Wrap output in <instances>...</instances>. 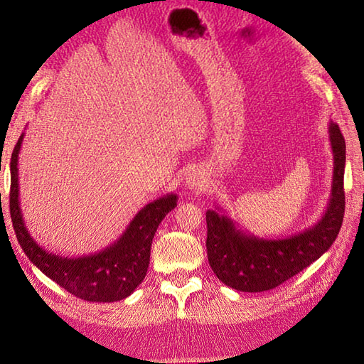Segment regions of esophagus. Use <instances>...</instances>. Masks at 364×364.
I'll use <instances>...</instances> for the list:
<instances>
[{"label":"esophagus","instance_id":"esophagus-1","mask_svg":"<svg viewBox=\"0 0 364 364\" xmlns=\"http://www.w3.org/2000/svg\"><path fill=\"white\" fill-rule=\"evenodd\" d=\"M204 186H205V180L200 173H196V171H193V173L186 176V188L188 189L202 191V188H204Z\"/></svg>","mask_w":364,"mask_h":364}]
</instances>
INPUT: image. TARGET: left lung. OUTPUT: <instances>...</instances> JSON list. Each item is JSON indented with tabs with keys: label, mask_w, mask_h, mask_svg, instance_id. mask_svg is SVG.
<instances>
[{
	"label": "left lung",
	"mask_w": 364,
	"mask_h": 364,
	"mask_svg": "<svg viewBox=\"0 0 364 364\" xmlns=\"http://www.w3.org/2000/svg\"><path fill=\"white\" fill-rule=\"evenodd\" d=\"M329 139L334 156L329 205L308 230L286 239H260L237 230L220 207L207 210V257L223 284L241 292L269 291L310 267L336 241L345 210V139L332 122Z\"/></svg>",
	"instance_id": "8db88e82"
}]
</instances>
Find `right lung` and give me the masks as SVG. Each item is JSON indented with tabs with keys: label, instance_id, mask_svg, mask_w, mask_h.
Masks as SVG:
<instances>
[{
	"label": "right lung",
	"instance_id": "add662e5",
	"mask_svg": "<svg viewBox=\"0 0 364 364\" xmlns=\"http://www.w3.org/2000/svg\"><path fill=\"white\" fill-rule=\"evenodd\" d=\"M22 139L23 134H21L11 156L9 208L17 241L28 260L49 279L82 300L106 304L127 299L144 279L149 268L154 234L165 215L176 207V194L159 197L141 208L119 241L97 254L77 258L49 254L33 241L22 218L17 173Z\"/></svg>",
	"mask_w": 364,
	"mask_h": 364
}]
</instances>
